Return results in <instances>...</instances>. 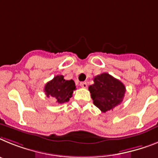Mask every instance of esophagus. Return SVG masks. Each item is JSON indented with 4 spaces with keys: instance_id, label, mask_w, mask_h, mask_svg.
<instances>
[{
    "instance_id": "esophagus-1",
    "label": "esophagus",
    "mask_w": 158,
    "mask_h": 158,
    "mask_svg": "<svg viewBox=\"0 0 158 158\" xmlns=\"http://www.w3.org/2000/svg\"><path fill=\"white\" fill-rule=\"evenodd\" d=\"M80 86L82 87H83V88H87V83H86V82H83V83H80Z\"/></svg>"
}]
</instances>
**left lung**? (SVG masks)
Wrapping results in <instances>:
<instances>
[{"label": "left lung", "mask_w": 158, "mask_h": 158, "mask_svg": "<svg viewBox=\"0 0 158 158\" xmlns=\"http://www.w3.org/2000/svg\"><path fill=\"white\" fill-rule=\"evenodd\" d=\"M93 103L102 112L113 110L123 102L126 87L120 80L108 73L94 78V84L89 87Z\"/></svg>", "instance_id": "obj_1"}]
</instances>
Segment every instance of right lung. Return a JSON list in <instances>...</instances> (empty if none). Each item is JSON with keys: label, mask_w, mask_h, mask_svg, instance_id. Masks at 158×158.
I'll list each match as a JSON object with an SVG mask.
<instances>
[{"label": "right lung", "mask_w": 158, "mask_h": 158, "mask_svg": "<svg viewBox=\"0 0 158 158\" xmlns=\"http://www.w3.org/2000/svg\"><path fill=\"white\" fill-rule=\"evenodd\" d=\"M75 90V84L72 79L65 80L63 75H56L46 83L44 92L48 97H52L57 103H64L69 101Z\"/></svg>", "instance_id": "obj_1"}]
</instances>
